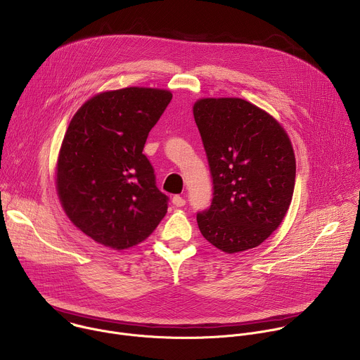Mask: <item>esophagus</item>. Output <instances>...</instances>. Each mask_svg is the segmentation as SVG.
Returning <instances> with one entry per match:
<instances>
[{"mask_svg": "<svg viewBox=\"0 0 360 360\" xmlns=\"http://www.w3.org/2000/svg\"><path fill=\"white\" fill-rule=\"evenodd\" d=\"M172 203H174V207H176V208H181V207H185L186 200H185V198H184V196L175 195V196L172 198Z\"/></svg>", "mask_w": 360, "mask_h": 360, "instance_id": "1", "label": "esophagus"}]
</instances>
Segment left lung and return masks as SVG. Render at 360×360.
<instances>
[{"label":"left lung","instance_id":"1","mask_svg":"<svg viewBox=\"0 0 360 360\" xmlns=\"http://www.w3.org/2000/svg\"><path fill=\"white\" fill-rule=\"evenodd\" d=\"M192 111L214 179L211 208L196 215L199 231L225 253L259 246L292 202L296 162L289 135L242 98H200Z\"/></svg>","mask_w":360,"mask_h":360}]
</instances>
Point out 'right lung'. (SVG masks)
<instances>
[{"label": "right lung", "mask_w": 360, "mask_h": 360, "mask_svg": "<svg viewBox=\"0 0 360 360\" xmlns=\"http://www.w3.org/2000/svg\"><path fill=\"white\" fill-rule=\"evenodd\" d=\"M172 99L161 88L128 86L85 101L57 160L56 186L70 221L96 243L124 250L145 240L168 210L142 153Z\"/></svg>", "instance_id": "1"}]
</instances>
